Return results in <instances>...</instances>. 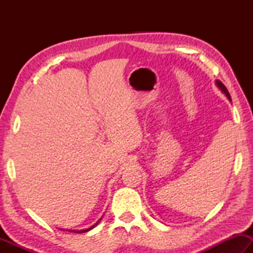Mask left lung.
Returning a JSON list of instances; mask_svg holds the SVG:
<instances>
[{
    "label": "left lung",
    "mask_w": 253,
    "mask_h": 253,
    "mask_svg": "<svg viewBox=\"0 0 253 253\" xmlns=\"http://www.w3.org/2000/svg\"><path fill=\"white\" fill-rule=\"evenodd\" d=\"M215 84L217 85V87H219V89H220V90H221L222 92H223V93H224V95H225L226 97H228V99H229V100H231L230 93H229V91H228V89H226V88H225V85H224L223 84H222L220 80H216V81H215Z\"/></svg>",
    "instance_id": "obj_1"
}]
</instances>
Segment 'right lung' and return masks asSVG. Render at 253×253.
Listing matches in <instances>:
<instances>
[{"label":"right lung","instance_id":"right-lung-1","mask_svg":"<svg viewBox=\"0 0 253 253\" xmlns=\"http://www.w3.org/2000/svg\"><path fill=\"white\" fill-rule=\"evenodd\" d=\"M100 220H101V219H100ZM100 220H98L97 223H95V224H93L92 226H90V228H88V229H84V230H69V231H70V232H77V233H84V232H87V231H90L91 229L95 228V226H96L98 223H99Z\"/></svg>","mask_w":253,"mask_h":253}]
</instances>
